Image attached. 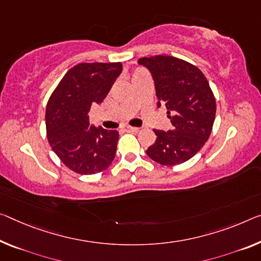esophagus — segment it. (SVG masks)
I'll use <instances>...</instances> for the list:
<instances>
[{"mask_svg": "<svg viewBox=\"0 0 261 261\" xmlns=\"http://www.w3.org/2000/svg\"><path fill=\"white\" fill-rule=\"evenodd\" d=\"M123 129L126 132H129V133H136V132H139V128L138 127H132V126H125L123 127Z\"/></svg>", "mask_w": 261, "mask_h": 261, "instance_id": "34e87169", "label": "esophagus"}]
</instances>
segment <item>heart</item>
<instances>
[{
	"label": "heart",
	"mask_w": 261,
	"mask_h": 261,
	"mask_svg": "<svg viewBox=\"0 0 261 261\" xmlns=\"http://www.w3.org/2000/svg\"><path fill=\"white\" fill-rule=\"evenodd\" d=\"M138 72H140V71H136V72H135V73H138ZM135 73H134V74H135Z\"/></svg>",
	"instance_id": "obj_1"
}]
</instances>
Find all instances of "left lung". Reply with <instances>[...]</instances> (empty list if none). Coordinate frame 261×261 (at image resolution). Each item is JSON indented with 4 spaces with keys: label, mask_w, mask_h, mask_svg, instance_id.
Here are the masks:
<instances>
[{
    "label": "left lung",
    "mask_w": 261,
    "mask_h": 261,
    "mask_svg": "<svg viewBox=\"0 0 261 261\" xmlns=\"http://www.w3.org/2000/svg\"><path fill=\"white\" fill-rule=\"evenodd\" d=\"M153 75L158 106L166 105L174 128L154 130L156 141L146 150L162 166H176L190 160L207 141L216 115V99L197 66L171 56L140 58Z\"/></svg>",
    "instance_id": "obj_1"
}]
</instances>
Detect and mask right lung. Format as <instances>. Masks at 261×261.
<instances>
[{
  "label": "right lung",
  "mask_w": 261,
  "mask_h": 261,
  "mask_svg": "<svg viewBox=\"0 0 261 261\" xmlns=\"http://www.w3.org/2000/svg\"><path fill=\"white\" fill-rule=\"evenodd\" d=\"M121 71V63L78 64L66 72L47 101V140L61 161L77 174L101 172L115 158L118 130L90 125L89 112L102 102Z\"/></svg>",
  "instance_id": "1"
}]
</instances>
